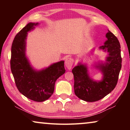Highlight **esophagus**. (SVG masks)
<instances>
[{
	"label": "esophagus",
	"mask_w": 130,
	"mask_h": 130,
	"mask_svg": "<svg viewBox=\"0 0 130 130\" xmlns=\"http://www.w3.org/2000/svg\"><path fill=\"white\" fill-rule=\"evenodd\" d=\"M73 59L71 58H67L65 60V66L67 68V69L68 70H70L72 69V65H73Z\"/></svg>",
	"instance_id": "obj_1"
}]
</instances>
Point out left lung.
Here are the masks:
<instances>
[{
    "instance_id": "1",
    "label": "left lung",
    "mask_w": 130,
    "mask_h": 130,
    "mask_svg": "<svg viewBox=\"0 0 130 130\" xmlns=\"http://www.w3.org/2000/svg\"><path fill=\"white\" fill-rule=\"evenodd\" d=\"M107 40L100 50L107 52L104 61H99L93 65V68L102 74L100 80H96L90 76L86 63L78 62L72 70L74 76V93L79 99L88 102H96L108 94L115 88L118 80L122 58L120 45L118 38L108 30ZM94 50L93 48L90 54Z\"/></svg>"
}]
</instances>
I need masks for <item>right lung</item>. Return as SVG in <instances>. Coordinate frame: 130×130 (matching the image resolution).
<instances>
[{"instance_id": "obj_1", "label": "right lung", "mask_w": 130, "mask_h": 130, "mask_svg": "<svg viewBox=\"0 0 130 130\" xmlns=\"http://www.w3.org/2000/svg\"><path fill=\"white\" fill-rule=\"evenodd\" d=\"M39 23L30 22L14 38L11 46V69L19 91L29 99L37 102L47 100L53 93L55 83L65 73L64 61L53 63L38 70L31 65L26 54L28 32Z\"/></svg>"}]
</instances>
